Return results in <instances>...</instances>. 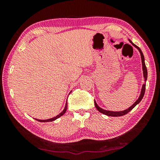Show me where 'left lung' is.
Segmentation results:
<instances>
[{"label":"left lung","mask_w":160,"mask_h":160,"mask_svg":"<svg viewBox=\"0 0 160 160\" xmlns=\"http://www.w3.org/2000/svg\"><path fill=\"white\" fill-rule=\"evenodd\" d=\"M128 41L131 43L132 45L135 47V48H137L138 50L139 51V52L140 53V56H141V61H142V71H143V78H144V81H145V83L143 84L142 86V89H141V92H140V96L138 97V99L135 102V103L133 104L132 105V106L130 107L129 108H128L127 109H125L124 111H121V112H112V111H108V110H104L102 109V108H100L98 105H97V102H95V100H94V105H95V107L97 108V109L99 111L100 113H103V114H105L107 116H123L126 114V113H128L129 112H131V111L133 109V108L136 106L138 104H139L141 101L143 96H144V94H145V82L146 80H147V78H148V70H147V68H146L145 66V58H144V56H143V53L142 52V51L140 48L136 46L135 44H134L133 43H132L131 40L128 39Z\"/></svg>","instance_id":"8db88e82"}]
</instances>
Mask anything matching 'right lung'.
<instances>
[{
	"label": "right lung",
	"instance_id": "1",
	"mask_svg": "<svg viewBox=\"0 0 160 160\" xmlns=\"http://www.w3.org/2000/svg\"><path fill=\"white\" fill-rule=\"evenodd\" d=\"M70 92H71V91H70ZM67 106H68V102H66V106H65V108H64V109L63 110V112L59 113L58 115L55 116V117L51 118H49V119H46V120H40V119H37V118H35V119H36V120L38 121H40V122H49V121H55L56 119H57V118H58L59 117H61V116H63V115L64 114V113H66V110H67Z\"/></svg>",
	"mask_w": 160,
	"mask_h": 160
}]
</instances>
